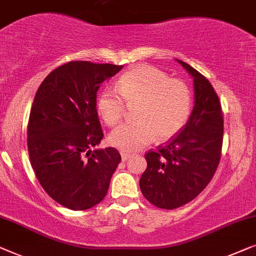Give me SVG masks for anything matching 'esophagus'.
<instances>
[{
  "mask_svg": "<svg viewBox=\"0 0 256 256\" xmlns=\"http://www.w3.org/2000/svg\"><path fill=\"white\" fill-rule=\"evenodd\" d=\"M120 156H122V161H128L130 158H131V154L128 153H125V152H120Z\"/></svg>",
  "mask_w": 256,
  "mask_h": 256,
  "instance_id": "esophagus-1",
  "label": "esophagus"
}]
</instances>
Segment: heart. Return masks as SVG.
<instances>
[{
  "mask_svg": "<svg viewBox=\"0 0 256 256\" xmlns=\"http://www.w3.org/2000/svg\"><path fill=\"white\" fill-rule=\"evenodd\" d=\"M116 90L104 92L97 102V111L109 126L118 124L125 106H136V122L114 130L109 142L125 152L142 148L156 138L159 142L176 134L192 112V96L188 86L170 78L159 68L139 64L125 72L118 80Z\"/></svg>",
  "mask_w": 256,
  "mask_h": 256,
  "instance_id": "1",
  "label": "heart"
}]
</instances>
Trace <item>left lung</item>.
<instances>
[{
    "mask_svg": "<svg viewBox=\"0 0 256 256\" xmlns=\"http://www.w3.org/2000/svg\"><path fill=\"white\" fill-rule=\"evenodd\" d=\"M194 78V109L181 132L145 156L147 168L139 186L158 208H180L203 192L220 160L224 120L218 95L208 78L176 59Z\"/></svg>",
    "mask_w": 256,
    "mask_h": 256,
    "instance_id": "1",
    "label": "left lung"
}]
</instances>
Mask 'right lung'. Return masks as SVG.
Wrapping results in <instances>:
<instances>
[{"label": "right lung", "mask_w": 256, "mask_h": 256, "mask_svg": "<svg viewBox=\"0 0 256 256\" xmlns=\"http://www.w3.org/2000/svg\"><path fill=\"white\" fill-rule=\"evenodd\" d=\"M123 66L70 61L39 86L30 111L28 148L39 183L70 210H87L106 197L122 158L103 139L96 110L100 84Z\"/></svg>", "instance_id": "1"}]
</instances>
